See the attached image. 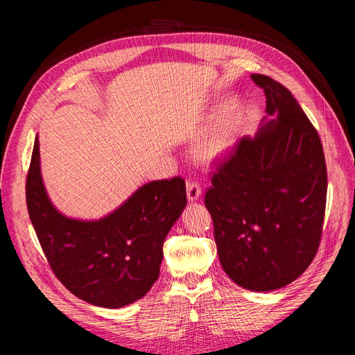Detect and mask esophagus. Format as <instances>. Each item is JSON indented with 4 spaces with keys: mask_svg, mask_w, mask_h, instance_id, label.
<instances>
[{
    "mask_svg": "<svg viewBox=\"0 0 355 355\" xmlns=\"http://www.w3.org/2000/svg\"><path fill=\"white\" fill-rule=\"evenodd\" d=\"M187 196L189 201H197L201 197V187L198 185V182H194V180L187 182Z\"/></svg>",
    "mask_w": 355,
    "mask_h": 355,
    "instance_id": "esophagus-1",
    "label": "esophagus"
}]
</instances>
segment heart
Here are the masks:
<instances>
[{
  "label": "heart",
  "mask_w": 355,
  "mask_h": 355,
  "mask_svg": "<svg viewBox=\"0 0 355 355\" xmlns=\"http://www.w3.org/2000/svg\"><path fill=\"white\" fill-rule=\"evenodd\" d=\"M241 115L237 99H227L213 115V120L197 145V154L202 159H214L228 153Z\"/></svg>",
  "instance_id": "b5f03b06"
}]
</instances>
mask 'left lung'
<instances>
[{
	"instance_id": "left-lung-1",
	"label": "left lung",
	"mask_w": 355,
	"mask_h": 355,
	"mask_svg": "<svg viewBox=\"0 0 355 355\" xmlns=\"http://www.w3.org/2000/svg\"><path fill=\"white\" fill-rule=\"evenodd\" d=\"M266 96L267 116L241 137L206 192L223 271L253 292L295 282L317 253L327 170L318 133L284 85L250 75Z\"/></svg>"
}]
</instances>
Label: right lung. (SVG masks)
<instances>
[{
  "instance_id": "1",
  "label": "right lung",
  "mask_w": 355,
  "mask_h": 355,
  "mask_svg": "<svg viewBox=\"0 0 355 355\" xmlns=\"http://www.w3.org/2000/svg\"><path fill=\"white\" fill-rule=\"evenodd\" d=\"M26 204L60 283L85 302L115 309L142 299L157 282L164 240L187 206V188L182 178L154 180L101 219L69 218L47 194L37 136Z\"/></svg>"
}]
</instances>
